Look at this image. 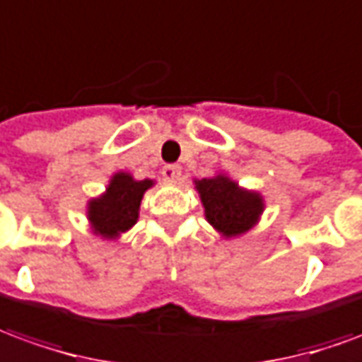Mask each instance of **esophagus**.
<instances>
[{
  "mask_svg": "<svg viewBox=\"0 0 362 362\" xmlns=\"http://www.w3.org/2000/svg\"><path fill=\"white\" fill-rule=\"evenodd\" d=\"M163 176L166 180L178 182L182 176V166L180 164H166L163 168Z\"/></svg>",
  "mask_w": 362,
  "mask_h": 362,
  "instance_id": "obj_1",
  "label": "esophagus"
}]
</instances>
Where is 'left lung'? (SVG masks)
Returning <instances> with one entry per match:
<instances>
[{
  "mask_svg": "<svg viewBox=\"0 0 362 362\" xmlns=\"http://www.w3.org/2000/svg\"><path fill=\"white\" fill-rule=\"evenodd\" d=\"M209 225L225 239L247 233L259 223L264 198L255 189L241 188L225 174L194 180Z\"/></svg>",
  "mask_w": 362,
  "mask_h": 362,
  "instance_id": "left-lung-1",
  "label": "left lung"
}]
</instances>
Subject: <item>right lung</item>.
Masks as SVG:
<instances>
[{
	"instance_id": "add662e5",
	"label": "right lung",
	"mask_w": 362,
	"mask_h": 362,
	"mask_svg": "<svg viewBox=\"0 0 362 362\" xmlns=\"http://www.w3.org/2000/svg\"><path fill=\"white\" fill-rule=\"evenodd\" d=\"M153 180H135L129 173H115L102 196L88 202V221L95 235L115 241L121 233L129 231L139 219L141 199Z\"/></svg>"
}]
</instances>
